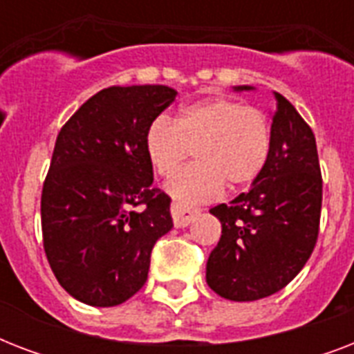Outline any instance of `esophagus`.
I'll use <instances>...</instances> for the list:
<instances>
[{
  "mask_svg": "<svg viewBox=\"0 0 354 354\" xmlns=\"http://www.w3.org/2000/svg\"><path fill=\"white\" fill-rule=\"evenodd\" d=\"M198 213L200 211L194 209V207H185V205H180V204L171 205L172 222H174V226L176 227L189 226V224L198 216Z\"/></svg>",
  "mask_w": 354,
  "mask_h": 354,
  "instance_id": "34e87169",
  "label": "esophagus"
}]
</instances>
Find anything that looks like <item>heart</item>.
<instances>
[{"label":"heart","mask_w":354,"mask_h":354,"mask_svg":"<svg viewBox=\"0 0 354 354\" xmlns=\"http://www.w3.org/2000/svg\"><path fill=\"white\" fill-rule=\"evenodd\" d=\"M195 150L197 163L172 178L167 193L194 205L252 185L268 163L272 127L255 106L216 97L189 104L176 121L158 118L145 133V152L160 176L171 178Z\"/></svg>","instance_id":"obj_1"}]
</instances>
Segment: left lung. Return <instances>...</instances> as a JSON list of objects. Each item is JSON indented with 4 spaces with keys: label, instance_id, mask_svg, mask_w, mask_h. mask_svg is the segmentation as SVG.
<instances>
[{
    "label": "left lung",
    "instance_id": "obj_1",
    "mask_svg": "<svg viewBox=\"0 0 354 354\" xmlns=\"http://www.w3.org/2000/svg\"><path fill=\"white\" fill-rule=\"evenodd\" d=\"M275 99L272 150L263 174L248 193L209 209L221 221L222 235L207 259L205 281L230 301H255L285 288L318 239L322 172L316 139L285 97L275 93Z\"/></svg>",
    "mask_w": 354,
    "mask_h": 354
}]
</instances>
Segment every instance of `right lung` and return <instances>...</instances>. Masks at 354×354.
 Wrapping results in <instances>:
<instances>
[{"instance_id": "1", "label": "right lung", "mask_w": 354, "mask_h": 354, "mask_svg": "<svg viewBox=\"0 0 354 354\" xmlns=\"http://www.w3.org/2000/svg\"><path fill=\"white\" fill-rule=\"evenodd\" d=\"M169 86H112L58 133L41 191L47 261L69 296L115 307L145 285L171 198L152 185L145 133L176 99Z\"/></svg>"}]
</instances>
